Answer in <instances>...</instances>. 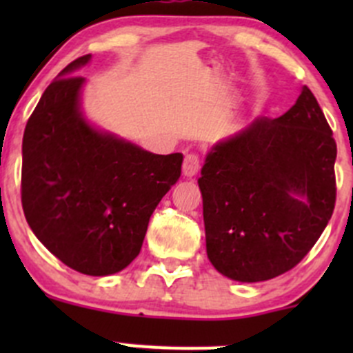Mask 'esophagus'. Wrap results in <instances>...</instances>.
<instances>
[{
	"label": "esophagus",
	"instance_id": "1",
	"mask_svg": "<svg viewBox=\"0 0 353 353\" xmlns=\"http://www.w3.org/2000/svg\"><path fill=\"white\" fill-rule=\"evenodd\" d=\"M199 169H201V159H199L198 154H188L184 157V162H183L184 176L186 177L196 176Z\"/></svg>",
	"mask_w": 353,
	"mask_h": 353
}]
</instances>
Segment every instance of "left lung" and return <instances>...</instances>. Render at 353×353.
Here are the masks:
<instances>
[{
  "label": "left lung",
  "instance_id": "8db88e82",
  "mask_svg": "<svg viewBox=\"0 0 353 353\" xmlns=\"http://www.w3.org/2000/svg\"><path fill=\"white\" fill-rule=\"evenodd\" d=\"M336 143L307 87L212 148L198 179L206 254L222 275L263 282L294 268L333 215Z\"/></svg>",
  "mask_w": 353,
  "mask_h": 353
}]
</instances>
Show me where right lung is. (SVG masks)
Wrapping results in <instances>:
<instances>
[{
	"instance_id": "add662e5",
	"label": "right lung",
	"mask_w": 353,
	"mask_h": 353,
	"mask_svg": "<svg viewBox=\"0 0 353 353\" xmlns=\"http://www.w3.org/2000/svg\"><path fill=\"white\" fill-rule=\"evenodd\" d=\"M70 63L46 88L23 133L22 206L39 241L66 266L104 276L138 254L150 216L181 176L183 154L155 155L83 119V77Z\"/></svg>"
}]
</instances>
